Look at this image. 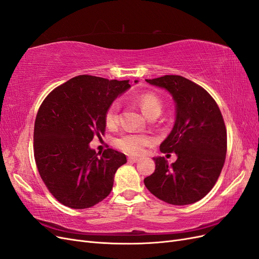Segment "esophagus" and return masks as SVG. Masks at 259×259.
I'll return each mask as SVG.
<instances>
[{
	"label": "esophagus",
	"mask_w": 259,
	"mask_h": 259,
	"mask_svg": "<svg viewBox=\"0 0 259 259\" xmlns=\"http://www.w3.org/2000/svg\"><path fill=\"white\" fill-rule=\"evenodd\" d=\"M138 161H139V159L135 158V156H130V158H128L130 163H137Z\"/></svg>",
	"instance_id": "34e87169"
}]
</instances>
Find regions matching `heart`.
<instances>
[{"mask_svg": "<svg viewBox=\"0 0 259 259\" xmlns=\"http://www.w3.org/2000/svg\"><path fill=\"white\" fill-rule=\"evenodd\" d=\"M136 103L142 109L143 113L148 117L151 114H160L162 110V103L156 97L154 94L151 93H144L136 96ZM119 110H120V103L114 101L110 105L106 112V123L108 126H114L119 121ZM151 143V138L145 135H137V134H126L122 136L117 140V147L121 150L128 154H140L143 153L144 148Z\"/></svg>", "mask_w": 259, "mask_h": 259, "instance_id": "b5f03b06", "label": "heart"}]
</instances>
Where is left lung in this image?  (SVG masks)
I'll list each match as a JSON object with an SVG mask.
<instances>
[{"label": "left lung", "instance_id": "left-lung-1", "mask_svg": "<svg viewBox=\"0 0 259 259\" xmlns=\"http://www.w3.org/2000/svg\"><path fill=\"white\" fill-rule=\"evenodd\" d=\"M146 81L173 97L174 126L160 150L175 153L177 160L169 165L163 156L153 158L154 173L145 178V186L169 204H192L211 190L224 166L227 132L222 112L204 89L184 76Z\"/></svg>", "mask_w": 259, "mask_h": 259}]
</instances>
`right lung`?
<instances>
[{
    "label": "right lung",
    "mask_w": 259,
    "mask_h": 259,
    "mask_svg": "<svg viewBox=\"0 0 259 259\" xmlns=\"http://www.w3.org/2000/svg\"><path fill=\"white\" fill-rule=\"evenodd\" d=\"M130 88L128 81L79 75L55 89L38 109L34 159L44 184L61 204L89 208L111 192L115 171L126 156L113 149L98 155L90 143L104 135L108 108Z\"/></svg>",
    "instance_id": "obj_1"
}]
</instances>
